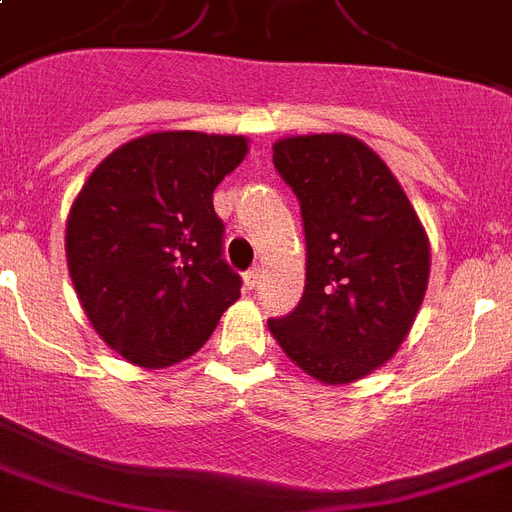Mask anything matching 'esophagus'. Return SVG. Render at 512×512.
Returning a JSON list of instances; mask_svg holds the SVG:
<instances>
[{
  "label": "esophagus",
  "instance_id": "1",
  "mask_svg": "<svg viewBox=\"0 0 512 512\" xmlns=\"http://www.w3.org/2000/svg\"><path fill=\"white\" fill-rule=\"evenodd\" d=\"M257 281H260V268H249V271L244 273V287L255 289Z\"/></svg>",
  "mask_w": 512,
  "mask_h": 512
}]
</instances>
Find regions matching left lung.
<instances>
[{"mask_svg":"<svg viewBox=\"0 0 512 512\" xmlns=\"http://www.w3.org/2000/svg\"><path fill=\"white\" fill-rule=\"evenodd\" d=\"M273 167L300 201L305 289L295 311L268 327L316 380H361L396 353L420 311L425 231L393 172L361 140L284 138Z\"/></svg>","mask_w":512,"mask_h":512,"instance_id":"1","label":"left lung"}]
</instances>
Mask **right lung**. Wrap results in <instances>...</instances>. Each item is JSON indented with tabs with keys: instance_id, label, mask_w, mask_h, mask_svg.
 Here are the masks:
<instances>
[{
	"instance_id": "1",
	"label": "right lung",
	"mask_w": 512,
	"mask_h": 512,
	"mask_svg": "<svg viewBox=\"0 0 512 512\" xmlns=\"http://www.w3.org/2000/svg\"><path fill=\"white\" fill-rule=\"evenodd\" d=\"M244 154L239 135L154 132L106 156L76 196L68 273L95 332L132 364L183 361L239 300L212 193Z\"/></svg>"
}]
</instances>
